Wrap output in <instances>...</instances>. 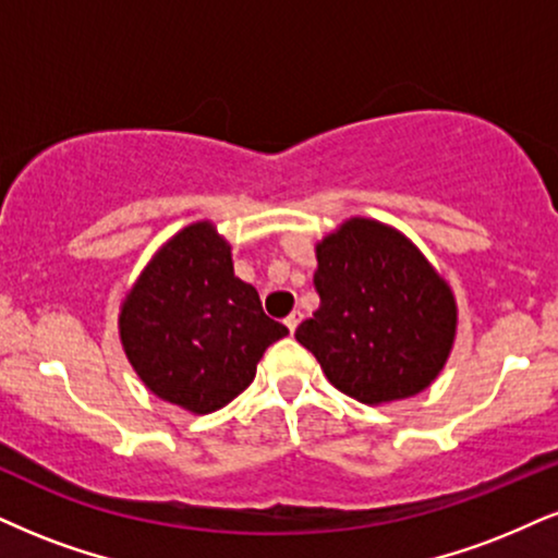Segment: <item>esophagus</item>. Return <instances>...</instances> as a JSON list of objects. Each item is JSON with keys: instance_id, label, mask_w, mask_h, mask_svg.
I'll return each mask as SVG.
<instances>
[{"instance_id": "34e87169", "label": "esophagus", "mask_w": 558, "mask_h": 558, "mask_svg": "<svg viewBox=\"0 0 558 558\" xmlns=\"http://www.w3.org/2000/svg\"><path fill=\"white\" fill-rule=\"evenodd\" d=\"M300 320H302V313L300 311H294V313H290L287 315V328H290V333H294L298 331V326H300Z\"/></svg>"}]
</instances>
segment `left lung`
Masks as SVG:
<instances>
[{
    "label": "left lung",
    "mask_w": 558,
    "mask_h": 558,
    "mask_svg": "<svg viewBox=\"0 0 558 558\" xmlns=\"http://www.w3.org/2000/svg\"><path fill=\"white\" fill-rule=\"evenodd\" d=\"M320 307L294 331L341 393L362 403L416 396L456 339V302L435 268L396 230L349 219L318 245Z\"/></svg>",
    "instance_id": "8db88e82"
}]
</instances>
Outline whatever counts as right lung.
Returning <instances> with one entry per match:
<instances>
[{
  "instance_id": "1",
  "label": "right lung",
  "mask_w": 558,
  "mask_h": 558,
  "mask_svg": "<svg viewBox=\"0 0 558 558\" xmlns=\"http://www.w3.org/2000/svg\"><path fill=\"white\" fill-rule=\"evenodd\" d=\"M290 333L235 277L215 227H185L144 268L123 302L121 341L144 385L165 401L209 414L243 393L274 341Z\"/></svg>"
}]
</instances>
